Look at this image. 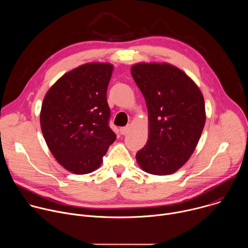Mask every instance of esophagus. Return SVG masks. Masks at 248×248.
I'll list each match as a JSON object with an SVG mask.
<instances>
[{"label":"esophagus","instance_id":"esophagus-1","mask_svg":"<svg viewBox=\"0 0 248 248\" xmlns=\"http://www.w3.org/2000/svg\"><path fill=\"white\" fill-rule=\"evenodd\" d=\"M129 130H130V125H126V126L121 127L120 132H121L122 134H126V133H128V132H129Z\"/></svg>","mask_w":248,"mask_h":248}]
</instances>
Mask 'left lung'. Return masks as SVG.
I'll return each mask as SVG.
<instances>
[{
  "label": "left lung",
  "instance_id": "obj_1",
  "mask_svg": "<svg viewBox=\"0 0 248 248\" xmlns=\"http://www.w3.org/2000/svg\"><path fill=\"white\" fill-rule=\"evenodd\" d=\"M130 72L148 109V140L136 161L148 173H173L200 139L206 121L203 95L186 73L167 62H138Z\"/></svg>",
  "mask_w": 248,
  "mask_h": 248
}]
</instances>
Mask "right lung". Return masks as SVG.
Segmentation results:
<instances>
[{
  "instance_id": "add662e5",
  "label": "right lung",
  "mask_w": 248,
  "mask_h": 248,
  "mask_svg": "<svg viewBox=\"0 0 248 248\" xmlns=\"http://www.w3.org/2000/svg\"><path fill=\"white\" fill-rule=\"evenodd\" d=\"M114 65L89 62L64 74L46 93L40 124L46 143L68 171L97 170L117 138L109 126L107 89Z\"/></svg>"
}]
</instances>
